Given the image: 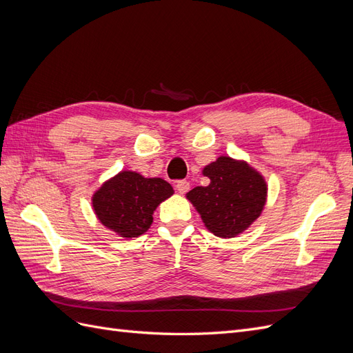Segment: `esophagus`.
Wrapping results in <instances>:
<instances>
[{"mask_svg": "<svg viewBox=\"0 0 353 353\" xmlns=\"http://www.w3.org/2000/svg\"><path fill=\"white\" fill-rule=\"evenodd\" d=\"M176 190H178L179 194H185L187 191L190 190V183H188V181H185V179L178 181V183H176Z\"/></svg>", "mask_w": 353, "mask_h": 353, "instance_id": "34e87169", "label": "esophagus"}]
</instances>
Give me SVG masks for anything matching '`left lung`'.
<instances>
[{"label": "left lung", "mask_w": 353, "mask_h": 353, "mask_svg": "<svg viewBox=\"0 0 353 353\" xmlns=\"http://www.w3.org/2000/svg\"><path fill=\"white\" fill-rule=\"evenodd\" d=\"M203 175L210 184L188 191L187 199L216 237H237L261 216L268 185L248 162L221 156L205 166Z\"/></svg>", "instance_id": "1"}]
</instances>
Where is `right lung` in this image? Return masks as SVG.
<instances>
[{
  "instance_id": "1",
  "label": "right lung",
  "mask_w": 353,
  "mask_h": 353,
  "mask_svg": "<svg viewBox=\"0 0 353 353\" xmlns=\"http://www.w3.org/2000/svg\"><path fill=\"white\" fill-rule=\"evenodd\" d=\"M172 194V185L162 178L122 170L95 191L92 208L104 227L134 239L150 228L156 208Z\"/></svg>"
}]
</instances>
